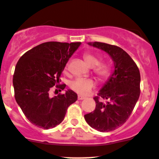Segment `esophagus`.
<instances>
[{"instance_id":"34e87169","label":"esophagus","mask_w":159,"mask_h":159,"mask_svg":"<svg viewBox=\"0 0 159 159\" xmlns=\"http://www.w3.org/2000/svg\"><path fill=\"white\" fill-rule=\"evenodd\" d=\"M85 97H83V96H80V95H78V100H84Z\"/></svg>"}]
</instances>
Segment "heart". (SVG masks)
I'll list each match as a JSON object with an SVG mask.
<instances>
[{"mask_svg":"<svg viewBox=\"0 0 159 159\" xmlns=\"http://www.w3.org/2000/svg\"><path fill=\"white\" fill-rule=\"evenodd\" d=\"M83 59L89 66L93 67V72L97 77L103 80L107 79L110 75V70L107 66L100 63V59L97 56L89 53H84ZM67 66L66 69H67ZM95 86V83L91 79L77 78L70 83V87L73 90L80 95H87L91 89Z\"/></svg>","mask_w":159,"mask_h":159,"instance_id":"heart-1","label":"heart"}]
</instances>
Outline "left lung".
<instances>
[{
  "instance_id": "obj_1",
  "label": "left lung",
  "mask_w": 159,
  "mask_h": 159,
  "mask_svg": "<svg viewBox=\"0 0 159 159\" xmlns=\"http://www.w3.org/2000/svg\"><path fill=\"white\" fill-rule=\"evenodd\" d=\"M88 45L107 53L114 62L112 74L94 97L93 112L85 114L86 123L100 132L115 130L126 122L132 113L140 96L141 76L131 56L121 48L103 42H89ZM103 98L108 101L98 100Z\"/></svg>"
}]
</instances>
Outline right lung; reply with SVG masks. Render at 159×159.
<instances>
[{"label":"right lung","mask_w":159,"mask_h":159,"mask_svg":"<svg viewBox=\"0 0 159 159\" xmlns=\"http://www.w3.org/2000/svg\"><path fill=\"white\" fill-rule=\"evenodd\" d=\"M80 45L81 42H45L26 52L17 62L13 76L15 100L35 126L55 128L64 120L69 106L77 100V94L72 89L53 97L49 90L56 85L65 89V84L58 86L59 78Z\"/></svg>","instance_id":"obj_1"}]
</instances>
